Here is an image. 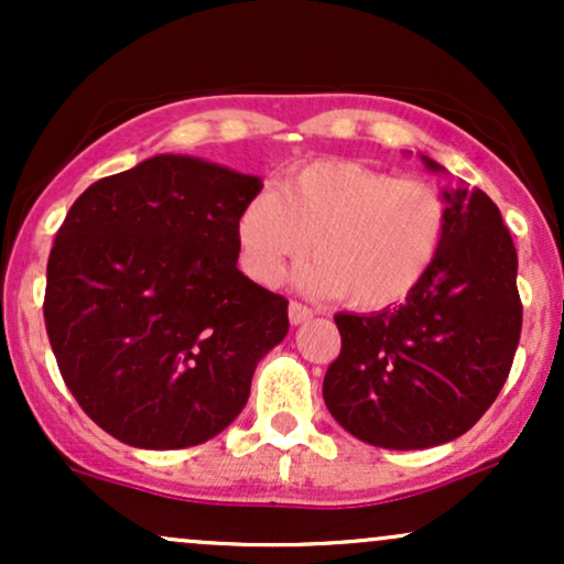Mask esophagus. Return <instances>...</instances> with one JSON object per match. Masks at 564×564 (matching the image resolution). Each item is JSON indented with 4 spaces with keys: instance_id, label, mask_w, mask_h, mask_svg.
Wrapping results in <instances>:
<instances>
[{
    "instance_id": "34e87169",
    "label": "esophagus",
    "mask_w": 564,
    "mask_h": 564,
    "mask_svg": "<svg viewBox=\"0 0 564 564\" xmlns=\"http://www.w3.org/2000/svg\"><path fill=\"white\" fill-rule=\"evenodd\" d=\"M313 310L310 307H304V304H300V302H291L289 304V321H291V326H300V323H307L310 318H313Z\"/></svg>"
}]
</instances>
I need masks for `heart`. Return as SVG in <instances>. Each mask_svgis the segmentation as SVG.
Segmentation results:
<instances>
[{"label": "heart", "instance_id": "b5f03b06", "mask_svg": "<svg viewBox=\"0 0 564 564\" xmlns=\"http://www.w3.org/2000/svg\"><path fill=\"white\" fill-rule=\"evenodd\" d=\"M448 230V206L432 185L398 180L355 161H313L289 172L278 193L246 200L236 236L254 281H281L307 254L300 286L339 294L349 307L384 310L405 300L430 273Z\"/></svg>", "mask_w": 564, "mask_h": 564}]
</instances>
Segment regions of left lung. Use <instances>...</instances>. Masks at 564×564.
Masks as SVG:
<instances>
[{"label": "left lung", "instance_id": "obj_1", "mask_svg": "<svg viewBox=\"0 0 564 564\" xmlns=\"http://www.w3.org/2000/svg\"><path fill=\"white\" fill-rule=\"evenodd\" d=\"M430 172L448 174L419 156ZM443 249L398 307L336 313L323 400L352 437L390 451L451 443L494 405L520 345L517 251L480 187H445Z\"/></svg>", "mask_w": 564, "mask_h": 564}]
</instances>
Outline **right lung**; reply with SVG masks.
I'll return each mask as SVG.
<instances>
[{"instance_id":"obj_1","label":"right lung","mask_w":564,"mask_h":564,"mask_svg":"<svg viewBox=\"0 0 564 564\" xmlns=\"http://www.w3.org/2000/svg\"><path fill=\"white\" fill-rule=\"evenodd\" d=\"M262 180L159 153L89 185L47 262L44 323L63 381L132 448L212 440L243 411L289 302L238 270L236 225Z\"/></svg>"}]
</instances>
